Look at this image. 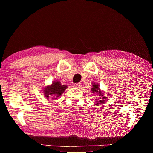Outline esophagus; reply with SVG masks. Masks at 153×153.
<instances>
[{"instance_id":"1","label":"esophagus","mask_w":153,"mask_h":153,"mask_svg":"<svg viewBox=\"0 0 153 153\" xmlns=\"http://www.w3.org/2000/svg\"><path fill=\"white\" fill-rule=\"evenodd\" d=\"M73 87H75V88H80L82 87V85H81V84H79V83H78V84H74Z\"/></svg>"}]
</instances>
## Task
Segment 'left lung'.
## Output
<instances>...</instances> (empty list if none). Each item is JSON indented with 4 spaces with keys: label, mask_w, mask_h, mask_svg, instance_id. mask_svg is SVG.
I'll list each match as a JSON object with an SVG mask.
<instances>
[{
    "label": "left lung",
    "mask_w": 153,
    "mask_h": 153,
    "mask_svg": "<svg viewBox=\"0 0 153 153\" xmlns=\"http://www.w3.org/2000/svg\"><path fill=\"white\" fill-rule=\"evenodd\" d=\"M91 92L94 94H99L100 101H96L95 103H96L98 105L102 104L103 103H105L106 97L105 96H104V94L100 91L98 84H97L96 83H93V84H92V87L91 89Z\"/></svg>",
    "instance_id": "obj_1"
}]
</instances>
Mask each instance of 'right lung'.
Returning a JSON list of instances; mask_svg holds the SVG:
<instances>
[{
	"label": "right lung",
	"instance_id": "1",
	"mask_svg": "<svg viewBox=\"0 0 153 153\" xmlns=\"http://www.w3.org/2000/svg\"><path fill=\"white\" fill-rule=\"evenodd\" d=\"M67 87L66 85H61V82L59 81H55L52 85L47 86L43 90L45 96L47 98V99H49L48 98H53V97H59L62 95Z\"/></svg>",
	"mask_w": 153,
	"mask_h": 153
}]
</instances>
